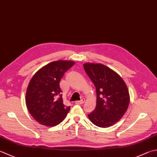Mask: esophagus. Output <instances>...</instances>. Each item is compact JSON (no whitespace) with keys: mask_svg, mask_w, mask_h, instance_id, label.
I'll list each match as a JSON object with an SVG mask.
<instances>
[{"mask_svg":"<svg viewBox=\"0 0 157 157\" xmlns=\"http://www.w3.org/2000/svg\"><path fill=\"white\" fill-rule=\"evenodd\" d=\"M85 102V99H81L80 101H75V104H83Z\"/></svg>","mask_w":157,"mask_h":157,"instance_id":"1","label":"esophagus"}]
</instances>
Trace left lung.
<instances>
[{"label": "left lung", "instance_id": "left-lung-1", "mask_svg": "<svg viewBox=\"0 0 157 157\" xmlns=\"http://www.w3.org/2000/svg\"><path fill=\"white\" fill-rule=\"evenodd\" d=\"M84 68L97 91V105L88 118L99 127H111L122 118L129 105L127 85L117 73L103 64L84 63Z\"/></svg>", "mask_w": 157, "mask_h": 157}]
</instances>
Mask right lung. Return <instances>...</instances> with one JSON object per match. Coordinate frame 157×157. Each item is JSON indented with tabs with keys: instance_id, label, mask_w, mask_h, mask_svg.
I'll return each mask as SVG.
<instances>
[{
	"instance_id": "right-lung-1",
	"label": "right lung",
	"mask_w": 157,
	"mask_h": 157,
	"mask_svg": "<svg viewBox=\"0 0 157 157\" xmlns=\"http://www.w3.org/2000/svg\"><path fill=\"white\" fill-rule=\"evenodd\" d=\"M75 64L57 60L46 64L30 79L26 93V105L33 118L46 127H54L65 118L70 107L63 104L60 82L64 73Z\"/></svg>"
}]
</instances>
